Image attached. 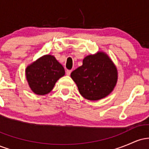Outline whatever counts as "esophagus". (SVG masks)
<instances>
[{"instance_id": "34e87169", "label": "esophagus", "mask_w": 149, "mask_h": 149, "mask_svg": "<svg viewBox=\"0 0 149 149\" xmlns=\"http://www.w3.org/2000/svg\"><path fill=\"white\" fill-rule=\"evenodd\" d=\"M71 70H66V74L67 75V76H70V74H71Z\"/></svg>"}]
</instances>
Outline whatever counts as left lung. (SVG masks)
Returning a JSON list of instances; mask_svg holds the SVG:
<instances>
[{
  "label": "left lung",
  "instance_id": "8db88e82",
  "mask_svg": "<svg viewBox=\"0 0 149 149\" xmlns=\"http://www.w3.org/2000/svg\"><path fill=\"white\" fill-rule=\"evenodd\" d=\"M80 95L97 101L110 95L118 80V70L107 54L99 51L83 60V65L71 73Z\"/></svg>",
  "mask_w": 149,
  "mask_h": 149
}]
</instances>
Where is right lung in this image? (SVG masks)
<instances>
[{"label": "right lung", "mask_w": 149, "mask_h": 149, "mask_svg": "<svg viewBox=\"0 0 149 149\" xmlns=\"http://www.w3.org/2000/svg\"><path fill=\"white\" fill-rule=\"evenodd\" d=\"M26 77L32 92L45 95L52 90L56 82L65 75L63 66L51 54H45L29 65Z\"/></svg>", "instance_id": "obj_1"}]
</instances>
